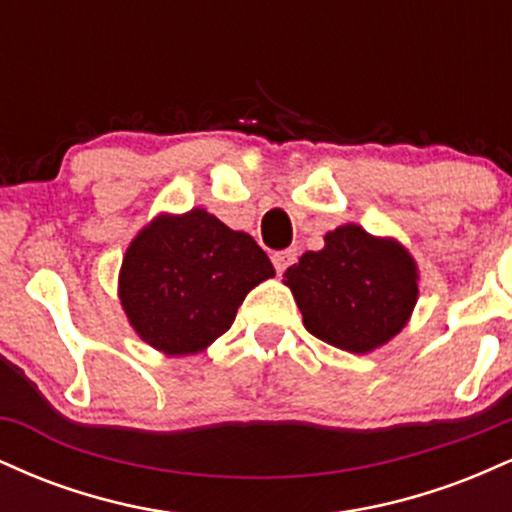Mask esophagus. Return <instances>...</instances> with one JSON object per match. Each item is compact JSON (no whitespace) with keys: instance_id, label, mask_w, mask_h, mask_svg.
<instances>
[{"instance_id":"obj_1","label":"esophagus","mask_w":512,"mask_h":512,"mask_svg":"<svg viewBox=\"0 0 512 512\" xmlns=\"http://www.w3.org/2000/svg\"><path fill=\"white\" fill-rule=\"evenodd\" d=\"M272 262H274V269H276V272L284 274L286 269H289L291 264L296 262V250H281V252H274Z\"/></svg>"}]
</instances>
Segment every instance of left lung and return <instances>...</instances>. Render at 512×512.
Here are the masks:
<instances>
[{"mask_svg":"<svg viewBox=\"0 0 512 512\" xmlns=\"http://www.w3.org/2000/svg\"><path fill=\"white\" fill-rule=\"evenodd\" d=\"M303 325L313 337L370 354L407 327L419 301V267L395 238L370 236L344 223L325 236V248L303 252L284 272Z\"/></svg>","mask_w":512,"mask_h":512,"instance_id":"obj_1","label":"left lung"}]
</instances>
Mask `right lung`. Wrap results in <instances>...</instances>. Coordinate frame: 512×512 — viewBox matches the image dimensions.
I'll return each mask as SVG.
<instances>
[{
	"instance_id": "obj_1",
	"label": "right lung",
	"mask_w": 512,
	"mask_h": 512,
	"mask_svg": "<svg viewBox=\"0 0 512 512\" xmlns=\"http://www.w3.org/2000/svg\"><path fill=\"white\" fill-rule=\"evenodd\" d=\"M274 267L260 245L207 209L158 214L122 257L117 296L137 337L166 356L199 354L231 330Z\"/></svg>"
}]
</instances>
